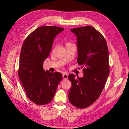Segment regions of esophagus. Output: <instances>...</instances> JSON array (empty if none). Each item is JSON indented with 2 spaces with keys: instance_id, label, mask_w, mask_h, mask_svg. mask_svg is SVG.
<instances>
[{
  "instance_id": "1",
  "label": "esophagus",
  "mask_w": 129,
  "mask_h": 129,
  "mask_svg": "<svg viewBox=\"0 0 129 129\" xmlns=\"http://www.w3.org/2000/svg\"><path fill=\"white\" fill-rule=\"evenodd\" d=\"M62 78L64 79H67L68 78V75L67 73H64L62 74Z\"/></svg>"
}]
</instances>
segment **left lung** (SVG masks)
Segmentation results:
<instances>
[{
    "mask_svg": "<svg viewBox=\"0 0 129 129\" xmlns=\"http://www.w3.org/2000/svg\"><path fill=\"white\" fill-rule=\"evenodd\" d=\"M71 31L76 34L77 42V62L83 69L80 78L69 75L72 87L69 92L71 103L78 108L93 104L101 94L109 74V53L107 42L94 27H76Z\"/></svg>",
    "mask_w": 129,
    "mask_h": 129,
    "instance_id": "8db88e82",
    "label": "left lung"
}]
</instances>
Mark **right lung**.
<instances>
[{"label":"right lung","instance_id":"right-lung-1","mask_svg":"<svg viewBox=\"0 0 129 129\" xmlns=\"http://www.w3.org/2000/svg\"><path fill=\"white\" fill-rule=\"evenodd\" d=\"M64 30L54 26L39 27L28 36L22 44L18 76L27 98L37 105L52 101L62 78L61 73L45 71L43 65L56 36Z\"/></svg>","mask_w":129,"mask_h":129}]
</instances>
